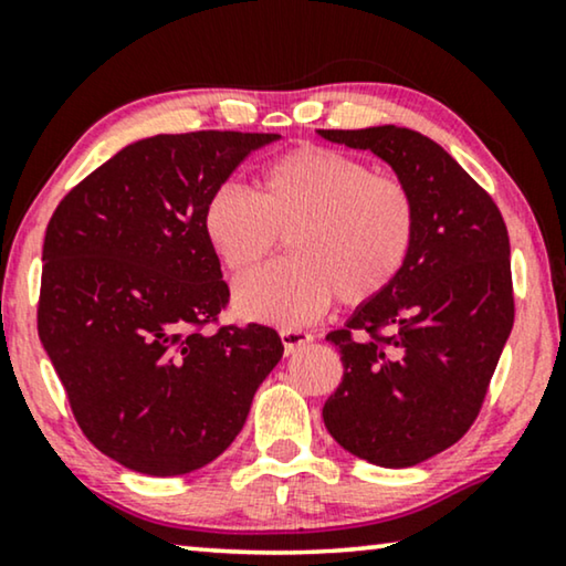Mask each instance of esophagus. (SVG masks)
<instances>
[{
  "label": "esophagus",
  "mask_w": 566,
  "mask_h": 566,
  "mask_svg": "<svg viewBox=\"0 0 566 566\" xmlns=\"http://www.w3.org/2000/svg\"><path fill=\"white\" fill-rule=\"evenodd\" d=\"M281 339H283V347H285V353H296L298 347H304V345H308L312 343V332H306V329H293V327H285V329H281Z\"/></svg>",
  "instance_id": "obj_1"
}]
</instances>
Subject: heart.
<instances>
[{
    "mask_svg": "<svg viewBox=\"0 0 566 566\" xmlns=\"http://www.w3.org/2000/svg\"><path fill=\"white\" fill-rule=\"evenodd\" d=\"M200 227L237 277L289 237L293 258L239 283L234 301L250 319L296 327L335 296L347 306L384 296L412 260L420 208L399 177L327 146H298L260 169L254 196L237 185L216 188Z\"/></svg>",
    "mask_w": 566,
    "mask_h": 566,
    "instance_id": "1",
    "label": "heart"
}]
</instances>
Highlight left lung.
<instances>
[{
    "label": "left lung",
    "instance_id": "obj_1",
    "mask_svg": "<svg viewBox=\"0 0 566 566\" xmlns=\"http://www.w3.org/2000/svg\"><path fill=\"white\" fill-rule=\"evenodd\" d=\"M319 134L389 161L420 208L399 281L327 335L345 370L322 409L345 451L415 467L467 436L484 405L515 322L507 227L490 192L417 130Z\"/></svg>",
    "mask_w": 566,
    "mask_h": 566
}]
</instances>
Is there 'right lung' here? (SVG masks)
<instances>
[{
    "instance_id": "1",
    "label": "right lung",
    "mask_w": 566,
    "mask_h": 566,
    "mask_svg": "<svg viewBox=\"0 0 566 566\" xmlns=\"http://www.w3.org/2000/svg\"><path fill=\"white\" fill-rule=\"evenodd\" d=\"M277 134L192 130L128 144L64 196L43 239L38 337L97 451L177 476L231 446L283 343L219 324L208 196Z\"/></svg>"
}]
</instances>
